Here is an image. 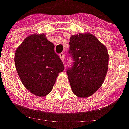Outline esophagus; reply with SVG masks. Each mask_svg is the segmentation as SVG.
<instances>
[{
	"label": "esophagus",
	"mask_w": 129,
	"mask_h": 129,
	"mask_svg": "<svg viewBox=\"0 0 129 129\" xmlns=\"http://www.w3.org/2000/svg\"><path fill=\"white\" fill-rule=\"evenodd\" d=\"M60 59L62 60V61H64V53H60L59 54Z\"/></svg>",
	"instance_id": "esophagus-1"
}]
</instances>
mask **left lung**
Instances as JSON below:
<instances>
[{
  "instance_id": "left-lung-1",
  "label": "left lung",
  "mask_w": 129,
  "mask_h": 129,
  "mask_svg": "<svg viewBox=\"0 0 129 129\" xmlns=\"http://www.w3.org/2000/svg\"><path fill=\"white\" fill-rule=\"evenodd\" d=\"M69 56L72 59L66 69L73 93L78 97L93 95L102 85L108 70L106 48L91 34H79L70 38Z\"/></svg>"
}]
</instances>
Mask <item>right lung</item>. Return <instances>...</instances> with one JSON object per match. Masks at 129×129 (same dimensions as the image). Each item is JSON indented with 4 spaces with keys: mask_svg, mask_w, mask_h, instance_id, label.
I'll use <instances>...</instances> for the list:
<instances>
[{
    "mask_svg": "<svg viewBox=\"0 0 129 129\" xmlns=\"http://www.w3.org/2000/svg\"><path fill=\"white\" fill-rule=\"evenodd\" d=\"M54 47L45 34H33L25 38L16 51L14 60L20 80L37 96L48 94L58 73L64 70L63 63Z\"/></svg>",
    "mask_w": 129,
    "mask_h": 129,
    "instance_id": "add662e5",
    "label": "right lung"
}]
</instances>
